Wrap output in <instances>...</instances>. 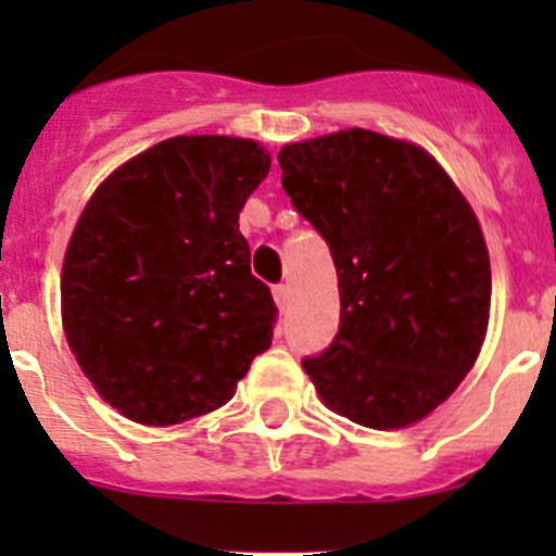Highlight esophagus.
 Returning <instances> with one entry per match:
<instances>
[{
	"mask_svg": "<svg viewBox=\"0 0 556 556\" xmlns=\"http://www.w3.org/2000/svg\"><path fill=\"white\" fill-rule=\"evenodd\" d=\"M273 294H275V303H278L281 308H287L289 298H292V289H289V283H278V287L273 289Z\"/></svg>",
	"mask_w": 556,
	"mask_h": 556,
	"instance_id": "esophagus-1",
	"label": "esophagus"
}]
</instances>
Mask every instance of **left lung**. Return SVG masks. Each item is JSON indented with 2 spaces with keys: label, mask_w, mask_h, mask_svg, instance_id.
Returning <instances> with one entry per match:
<instances>
[{
  "label": "left lung",
  "mask_w": 556,
  "mask_h": 556,
  "mask_svg": "<svg viewBox=\"0 0 556 556\" xmlns=\"http://www.w3.org/2000/svg\"><path fill=\"white\" fill-rule=\"evenodd\" d=\"M292 205L320 230L339 331L306 358L323 404L367 429H406L448 401L490 323V253L434 155L365 127L281 147Z\"/></svg>",
  "instance_id": "1"
}]
</instances>
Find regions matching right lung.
<instances>
[{"mask_svg":"<svg viewBox=\"0 0 556 556\" xmlns=\"http://www.w3.org/2000/svg\"><path fill=\"white\" fill-rule=\"evenodd\" d=\"M267 172L253 139L175 136L116 166L83 208L63 255V333L132 424L219 409L273 345V294L239 233Z\"/></svg>","mask_w":556,"mask_h":556,"instance_id":"1","label":"right lung"}]
</instances>
